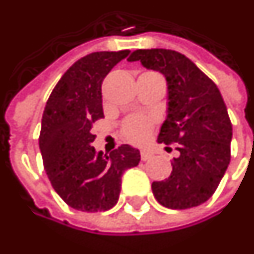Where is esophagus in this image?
I'll return each mask as SVG.
<instances>
[{
	"mask_svg": "<svg viewBox=\"0 0 254 254\" xmlns=\"http://www.w3.org/2000/svg\"><path fill=\"white\" fill-rule=\"evenodd\" d=\"M140 155H141V159H143V161H147V159H150V158L152 157V152L148 151V150H141Z\"/></svg>",
	"mask_w": 254,
	"mask_h": 254,
	"instance_id": "obj_1",
	"label": "esophagus"
}]
</instances>
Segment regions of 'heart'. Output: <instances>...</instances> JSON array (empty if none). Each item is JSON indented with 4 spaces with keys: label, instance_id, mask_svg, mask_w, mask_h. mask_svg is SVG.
I'll use <instances>...</instances> for the list:
<instances>
[{
    "label": "heart",
    "instance_id": "1",
    "mask_svg": "<svg viewBox=\"0 0 254 254\" xmlns=\"http://www.w3.org/2000/svg\"><path fill=\"white\" fill-rule=\"evenodd\" d=\"M151 121L145 117H130L122 125L124 137L132 143H141L148 136Z\"/></svg>",
    "mask_w": 254,
    "mask_h": 254
}]
</instances>
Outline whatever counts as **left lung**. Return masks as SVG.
<instances>
[{
  "label": "left lung",
  "instance_id": "1",
  "mask_svg": "<svg viewBox=\"0 0 254 254\" xmlns=\"http://www.w3.org/2000/svg\"><path fill=\"white\" fill-rule=\"evenodd\" d=\"M129 60L161 72L168 86L166 120L157 141L176 143L179 155L172 159L170 176L152 183V194L170 209L198 206L216 191L231 158L232 127L220 90L176 51L137 49Z\"/></svg>",
  "mask_w": 254,
  "mask_h": 254
}]
</instances>
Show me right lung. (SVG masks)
I'll return each mask as SVG.
<instances>
[{"label": "right lung", "instance_id": "1", "mask_svg": "<svg viewBox=\"0 0 254 254\" xmlns=\"http://www.w3.org/2000/svg\"><path fill=\"white\" fill-rule=\"evenodd\" d=\"M129 51L93 52L77 60L53 88L42 114L40 150L53 190L72 209L104 212L118 202L122 175L137 166L129 144L104 155L92 145V124L103 118L102 82Z\"/></svg>", "mask_w": 254, "mask_h": 254}]
</instances>
